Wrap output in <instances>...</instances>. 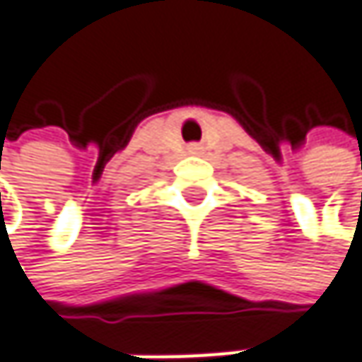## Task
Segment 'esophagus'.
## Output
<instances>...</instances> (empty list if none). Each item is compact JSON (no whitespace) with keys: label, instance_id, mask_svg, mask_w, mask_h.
I'll use <instances>...</instances> for the list:
<instances>
[{"label":"esophagus","instance_id":"esophagus-1","mask_svg":"<svg viewBox=\"0 0 362 362\" xmlns=\"http://www.w3.org/2000/svg\"><path fill=\"white\" fill-rule=\"evenodd\" d=\"M190 151H192V153H197V151H199V144H192V146H190Z\"/></svg>","mask_w":362,"mask_h":362}]
</instances>
